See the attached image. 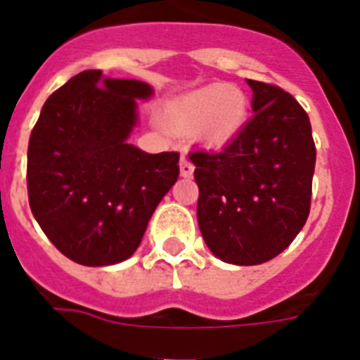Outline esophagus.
<instances>
[{
  "instance_id": "1",
  "label": "esophagus",
  "mask_w": 360,
  "mask_h": 360,
  "mask_svg": "<svg viewBox=\"0 0 360 360\" xmlns=\"http://www.w3.org/2000/svg\"><path fill=\"white\" fill-rule=\"evenodd\" d=\"M179 170H181V175H183V177H190V175L194 174V165H192V161H190L186 155L181 157Z\"/></svg>"
}]
</instances>
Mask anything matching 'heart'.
<instances>
[{
    "label": "heart",
    "instance_id": "b5f03b06",
    "mask_svg": "<svg viewBox=\"0 0 360 360\" xmlns=\"http://www.w3.org/2000/svg\"><path fill=\"white\" fill-rule=\"evenodd\" d=\"M166 115L175 128L198 126L199 137L205 141L225 143L245 124L247 101L238 89L225 84H212L175 98Z\"/></svg>",
    "mask_w": 360,
    "mask_h": 360
}]
</instances>
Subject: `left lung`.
Returning a JSON list of instances; mask_svg holds the SVG:
<instances>
[{
    "mask_svg": "<svg viewBox=\"0 0 360 360\" xmlns=\"http://www.w3.org/2000/svg\"><path fill=\"white\" fill-rule=\"evenodd\" d=\"M255 117L219 150H194L198 223L226 264L258 265L291 245L311 208L316 148L297 98L247 80Z\"/></svg>",
    "mask_w": 360,
    "mask_h": 360,
    "instance_id": "obj_1",
    "label": "left lung"
}]
</instances>
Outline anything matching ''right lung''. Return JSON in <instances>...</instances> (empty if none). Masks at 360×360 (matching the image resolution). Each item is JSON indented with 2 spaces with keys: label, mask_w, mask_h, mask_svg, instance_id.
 Returning a JSON list of instances; mask_svg holds the SVG:
<instances>
[{
  "label": "right lung",
  "mask_w": 360,
  "mask_h": 360,
  "mask_svg": "<svg viewBox=\"0 0 360 360\" xmlns=\"http://www.w3.org/2000/svg\"><path fill=\"white\" fill-rule=\"evenodd\" d=\"M139 80L78 72L45 101L27 150V190L36 221L53 245L98 267L134 255L148 219L179 177V153L128 144Z\"/></svg>",
  "instance_id": "obj_1"
}]
</instances>
